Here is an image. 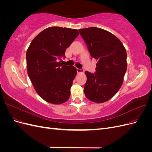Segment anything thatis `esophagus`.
Masks as SVG:
<instances>
[{"mask_svg":"<svg viewBox=\"0 0 152 152\" xmlns=\"http://www.w3.org/2000/svg\"><path fill=\"white\" fill-rule=\"evenodd\" d=\"M84 72V69H79V68H77V73H83Z\"/></svg>","mask_w":152,"mask_h":152,"instance_id":"obj_1","label":"esophagus"}]
</instances>
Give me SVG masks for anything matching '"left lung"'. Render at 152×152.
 Masks as SVG:
<instances>
[{"label":"left lung","mask_w":152,"mask_h":152,"mask_svg":"<svg viewBox=\"0 0 152 152\" xmlns=\"http://www.w3.org/2000/svg\"><path fill=\"white\" fill-rule=\"evenodd\" d=\"M79 32L91 56L98 61L94 73L85 72V95L91 102H105L122 85L127 66L126 49L120 40L105 30L90 27Z\"/></svg>","instance_id":"1"}]
</instances>
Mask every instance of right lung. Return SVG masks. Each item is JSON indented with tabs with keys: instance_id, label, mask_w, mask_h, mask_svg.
Wrapping results in <instances>:
<instances>
[{
	"instance_id": "obj_1",
	"label": "right lung",
	"mask_w": 152,
	"mask_h": 152,
	"mask_svg": "<svg viewBox=\"0 0 152 152\" xmlns=\"http://www.w3.org/2000/svg\"><path fill=\"white\" fill-rule=\"evenodd\" d=\"M79 33L76 29L52 26L37 35L27 49L28 75L37 94L45 102L58 104L70 98L76 68L59 61Z\"/></svg>"
}]
</instances>
